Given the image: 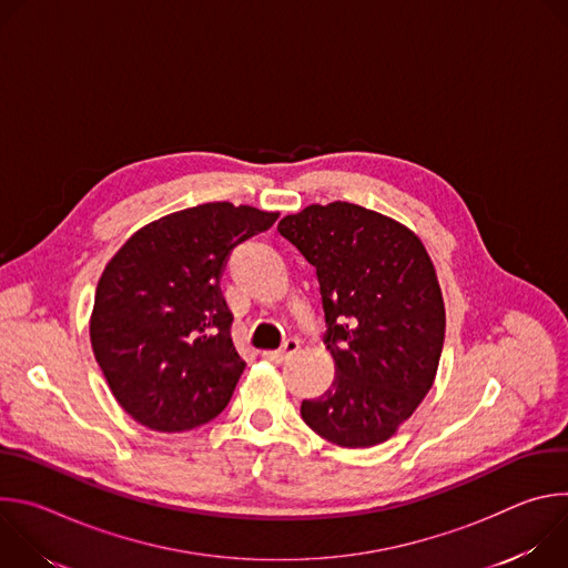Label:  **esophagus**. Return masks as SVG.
Returning a JSON list of instances; mask_svg holds the SVG:
<instances>
[{
	"label": "esophagus",
	"mask_w": 568,
	"mask_h": 568,
	"mask_svg": "<svg viewBox=\"0 0 568 568\" xmlns=\"http://www.w3.org/2000/svg\"><path fill=\"white\" fill-rule=\"evenodd\" d=\"M298 348H301V342L292 337V339H287L278 351H265V353H263V357H265V359H270V362L281 364V362H285L290 355L298 353Z\"/></svg>",
	"instance_id": "34e87169"
}]
</instances>
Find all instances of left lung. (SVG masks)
<instances>
[{"label":"left lung","instance_id":"obj_1","mask_svg":"<svg viewBox=\"0 0 568 568\" xmlns=\"http://www.w3.org/2000/svg\"><path fill=\"white\" fill-rule=\"evenodd\" d=\"M278 231L316 267L337 371L301 416L339 447L379 445L436 379L445 303L434 263L412 229L351 202L310 204Z\"/></svg>","mask_w":568,"mask_h":568}]
</instances>
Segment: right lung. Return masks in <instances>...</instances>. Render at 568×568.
<instances>
[{
  "mask_svg": "<svg viewBox=\"0 0 568 568\" xmlns=\"http://www.w3.org/2000/svg\"><path fill=\"white\" fill-rule=\"evenodd\" d=\"M278 213L209 202L141 226L103 270L90 318L94 357L143 427L195 429L229 404L245 371L220 290L229 254Z\"/></svg>",
  "mask_w": 568,
  "mask_h": 568,
  "instance_id": "obj_1",
  "label": "right lung"
}]
</instances>
